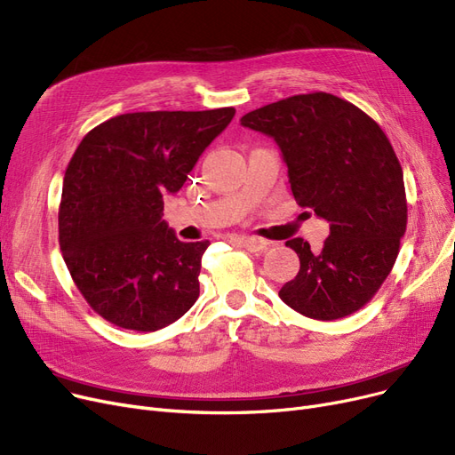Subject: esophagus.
Wrapping results in <instances>:
<instances>
[{"label": "esophagus", "mask_w": 455, "mask_h": 455, "mask_svg": "<svg viewBox=\"0 0 455 455\" xmlns=\"http://www.w3.org/2000/svg\"><path fill=\"white\" fill-rule=\"evenodd\" d=\"M235 239H236V243H239L241 246H244L250 251H261V250L270 246L268 241L259 239V236H244L243 235V236H235Z\"/></svg>", "instance_id": "34e87169"}]
</instances>
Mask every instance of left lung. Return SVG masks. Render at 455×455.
I'll return each instance as SVG.
<instances>
[{"label":"left lung","mask_w":455,"mask_h":455,"mask_svg":"<svg viewBox=\"0 0 455 455\" xmlns=\"http://www.w3.org/2000/svg\"><path fill=\"white\" fill-rule=\"evenodd\" d=\"M241 124L277 142L294 200L330 222L320 251L299 236L287 241L299 272L279 298L315 320L359 311L391 274L407 226L403 172L383 129L328 92L268 103Z\"/></svg>","instance_id":"left-lung-1"}]
</instances>
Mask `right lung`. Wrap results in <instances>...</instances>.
I'll list each match as a JSON object with an SVG mask.
<instances>
[{
  "label": "right lung",
  "instance_id": "add662e5",
  "mask_svg": "<svg viewBox=\"0 0 455 455\" xmlns=\"http://www.w3.org/2000/svg\"><path fill=\"white\" fill-rule=\"evenodd\" d=\"M233 116V107L127 113L79 142L62 181L59 244L76 287L107 322L157 331L198 299L211 243H181L161 220L163 198Z\"/></svg>",
  "mask_w": 455,
  "mask_h": 455
}]
</instances>
